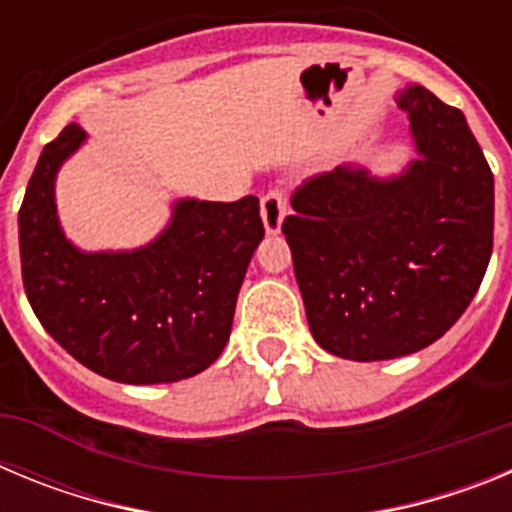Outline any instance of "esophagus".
I'll return each mask as SVG.
<instances>
[{
  "mask_svg": "<svg viewBox=\"0 0 512 512\" xmlns=\"http://www.w3.org/2000/svg\"><path fill=\"white\" fill-rule=\"evenodd\" d=\"M287 215V200H284L282 189H269V192L261 197V217H264L266 233H279L282 228V220Z\"/></svg>",
  "mask_w": 512,
  "mask_h": 512,
  "instance_id": "34e87169",
  "label": "esophagus"
}]
</instances>
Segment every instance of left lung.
Returning <instances> with one entry per match:
<instances>
[{"instance_id":"8db88e82","label":"left lung","mask_w":512,"mask_h":512,"mask_svg":"<svg viewBox=\"0 0 512 512\" xmlns=\"http://www.w3.org/2000/svg\"><path fill=\"white\" fill-rule=\"evenodd\" d=\"M397 107L420 153L405 174H315L282 223L312 338L341 359L431 346L467 310L492 256L495 182L464 115L418 84Z\"/></svg>"}]
</instances>
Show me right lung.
<instances>
[{"instance_id": "right-lung-1", "label": "right lung", "mask_w": 512, "mask_h": 512, "mask_svg": "<svg viewBox=\"0 0 512 512\" xmlns=\"http://www.w3.org/2000/svg\"><path fill=\"white\" fill-rule=\"evenodd\" d=\"M87 133L43 148L20 207L22 284L43 328L79 364L125 384L179 382L223 354L248 261L264 238L259 197L176 202L171 225L138 251L81 253L56 217L58 166Z\"/></svg>"}]
</instances>
